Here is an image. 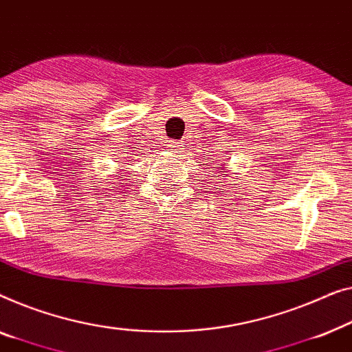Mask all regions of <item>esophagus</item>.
<instances>
[{
  "label": "esophagus",
  "mask_w": 352,
  "mask_h": 352,
  "mask_svg": "<svg viewBox=\"0 0 352 352\" xmlns=\"http://www.w3.org/2000/svg\"><path fill=\"white\" fill-rule=\"evenodd\" d=\"M170 150L174 151V153H180V150H182V145H180V142H170Z\"/></svg>",
  "instance_id": "1"
}]
</instances>
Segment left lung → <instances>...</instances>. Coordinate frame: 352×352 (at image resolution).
<instances>
[{"label":"left lung","instance_id":"obj_1","mask_svg":"<svg viewBox=\"0 0 352 352\" xmlns=\"http://www.w3.org/2000/svg\"><path fill=\"white\" fill-rule=\"evenodd\" d=\"M206 166H207V164H206ZM223 166H226V162H225V164H219V166H215L214 169H219V170L221 172V175H225V174H223V172H225V167H223ZM214 177H219V175H214ZM220 183H223V182H220ZM223 186H225V185H223ZM217 190H220V188H217ZM223 192H225V191H221V195H223Z\"/></svg>","mask_w":352,"mask_h":352}]
</instances>
